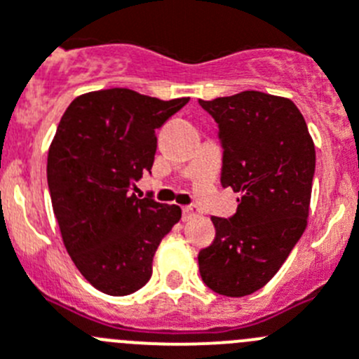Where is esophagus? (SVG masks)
<instances>
[{"mask_svg":"<svg viewBox=\"0 0 359 359\" xmlns=\"http://www.w3.org/2000/svg\"><path fill=\"white\" fill-rule=\"evenodd\" d=\"M198 215H200V211L196 205H184L182 208V218L184 219H191Z\"/></svg>","mask_w":359,"mask_h":359,"instance_id":"1","label":"esophagus"}]
</instances>
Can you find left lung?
<instances>
[{
    "mask_svg": "<svg viewBox=\"0 0 359 359\" xmlns=\"http://www.w3.org/2000/svg\"><path fill=\"white\" fill-rule=\"evenodd\" d=\"M198 103L218 123L222 186L241 195L234 215L211 218L216 238L198 252L200 276L219 295H250L276 276L304 232L315 144L288 98L243 91Z\"/></svg>",
    "mask_w": 359,
    "mask_h": 359,
    "instance_id": "8db88e82",
    "label": "left lung"
}]
</instances>
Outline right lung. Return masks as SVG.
Masks as SVG:
<instances>
[{
	"mask_svg": "<svg viewBox=\"0 0 359 359\" xmlns=\"http://www.w3.org/2000/svg\"><path fill=\"white\" fill-rule=\"evenodd\" d=\"M189 102L114 87L69 103L48 151V189L64 245L100 292L143 288L161 240L180 219L179 205L132 193L150 173L156 130Z\"/></svg>",
	"mask_w": 359,
	"mask_h": 359,
	"instance_id": "obj_1",
	"label": "right lung"
}]
</instances>
